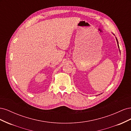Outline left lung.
Wrapping results in <instances>:
<instances>
[{
	"label": "left lung",
	"mask_w": 131,
	"mask_h": 131,
	"mask_svg": "<svg viewBox=\"0 0 131 131\" xmlns=\"http://www.w3.org/2000/svg\"><path fill=\"white\" fill-rule=\"evenodd\" d=\"M116 41H117V46H118V49H119V50H120V48H119V45H118V41H117V38H116Z\"/></svg>",
	"instance_id": "1"
}]
</instances>
